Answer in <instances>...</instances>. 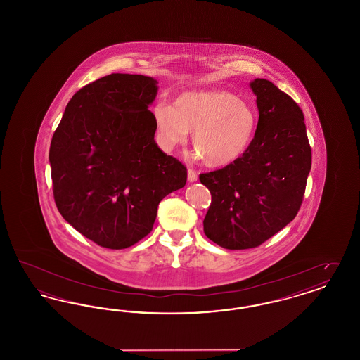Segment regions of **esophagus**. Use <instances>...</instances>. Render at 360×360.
Wrapping results in <instances>:
<instances>
[{
  "mask_svg": "<svg viewBox=\"0 0 360 360\" xmlns=\"http://www.w3.org/2000/svg\"><path fill=\"white\" fill-rule=\"evenodd\" d=\"M198 179V175L197 172H194L193 169H188V182H195Z\"/></svg>",
  "mask_w": 360,
  "mask_h": 360,
  "instance_id": "34e87169",
  "label": "esophagus"
}]
</instances>
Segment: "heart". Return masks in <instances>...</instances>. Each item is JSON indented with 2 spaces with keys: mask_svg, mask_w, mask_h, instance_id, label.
I'll use <instances>...</instances> for the list:
<instances>
[{
  "mask_svg": "<svg viewBox=\"0 0 360 360\" xmlns=\"http://www.w3.org/2000/svg\"><path fill=\"white\" fill-rule=\"evenodd\" d=\"M151 112L158 143L165 151L185 143L188 132H193V148L210 167L239 159L257 129L254 108L225 90L188 91L176 97L174 106L159 101Z\"/></svg>",
  "mask_w": 360,
  "mask_h": 360,
  "instance_id": "heart-1",
  "label": "heart"
}]
</instances>
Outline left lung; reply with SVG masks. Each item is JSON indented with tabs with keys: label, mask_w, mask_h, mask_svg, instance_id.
Wrapping results in <instances>:
<instances>
[{
	"label": "left lung",
	"mask_w": 360,
	"mask_h": 360,
	"mask_svg": "<svg viewBox=\"0 0 360 360\" xmlns=\"http://www.w3.org/2000/svg\"><path fill=\"white\" fill-rule=\"evenodd\" d=\"M251 89L259 120L248 148L223 169L200 174L212 194L204 232L226 250L259 247L292 221L311 167L298 103L263 78L252 81Z\"/></svg>",
	"instance_id": "1"
}]
</instances>
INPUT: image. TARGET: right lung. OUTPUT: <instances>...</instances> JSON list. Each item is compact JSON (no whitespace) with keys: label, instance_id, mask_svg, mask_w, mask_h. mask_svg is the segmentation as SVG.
I'll return each mask as SVG.
<instances>
[{"label":"right lung","instance_id":"1","mask_svg":"<svg viewBox=\"0 0 360 360\" xmlns=\"http://www.w3.org/2000/svg\"><path fill=\"white\" fill-rule=\"evenodd\" d=\"M151 77L110 74L70 100L50 147L53 200L96 244L121 250L146 238L159 202L184 188L186 167L155 143Z\"/></svg>","mask_w":360,"mask_h":360}]
</instances>
